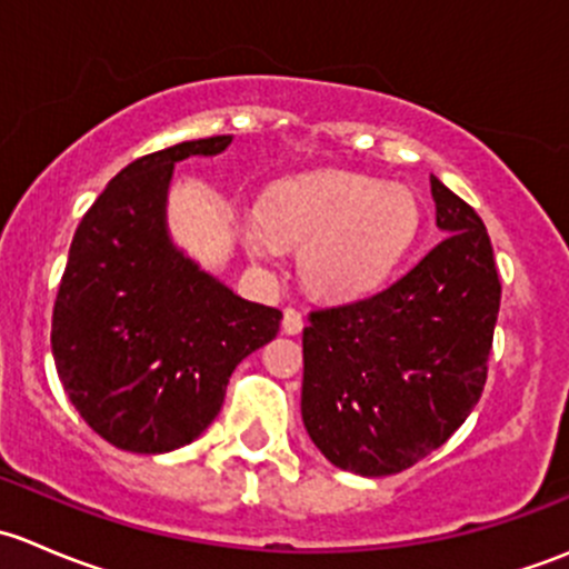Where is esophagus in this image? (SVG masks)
I'll return each instance as SVG.
<instances>
[{
	"instance_id": "obj_1",
	"label": "esophagus",
	"mask_w": 569,
	"mask_h": 569,
	"mask_svg": "<svg viewBox=\"0 0 569 569\" xmlns=\"http://www.w3.org/2000/svg\"><path fill=\"white\" fill-rule=\"evenodd\" d=\"M302 313L297 311V308H286L283 311V332L286 336H297V332H302Z\"/></svg>"
}]
</instances>
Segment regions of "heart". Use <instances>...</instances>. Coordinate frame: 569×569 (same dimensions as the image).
Listing matches in <instances>:
<instances>
[{
	"label": "heart",
	"instance_id": "obj_1",
	"mask_svg": "<svg viewBox=\"0 0 569 569\" xmlns=\"http://www.w3.org/2000/svg\"><path fill=\"white\" fill-rule=\"evenodd\" d=\"M421 222L416 194L401 183L325 170L278 183L261 203V220L244 226L256 258L297 244L308 291L325 300H358L375 291L412 244Z\"/></svg>",
	"mask_w": 569,
	"mask_h": 569
}]
</instances>
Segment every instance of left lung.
<instances>
[{"mask_svg":"<svg viewBox=\"0 0 569 569\" xmlns=\"http://www.w3.org/2000/svg\"><path fill=\"white\" fill-rule=\"evenodd\" d=\"M446 233L396 283L308 313L302 421L336 468L391 476L446 443L487 380L501 280L481 217L438 178Z\"/></svg>","mask_w":569,"mask_h":569,"instance_id":"1","label":"left lung"}]
</instances>
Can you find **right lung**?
I'll use <instances>...</instances> for the list:
<instances>
[{
    "instance_id": "add662e5",
    "label": "right lung",
    "mask_w": 569,
    "mask_h": 569,
    "mask_svg": "<svg viewBox=\"0 0 569 569\" xmlns=\"http://www.w3.org/2000/svg\"><path fill=\"white\" fill-rule=\"evenodd\" d=\"M231 134L178 142L109 181L73 233L51 317L68 399L114 449L164 455L220 412L233 369L272 341L283 313L233 295L170 242L176 162L217 157Z\"/></svg>"
}]
</instances>
